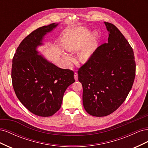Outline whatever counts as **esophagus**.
Masks as SVG:
<instances>
[{
	"instance_id": "esophagus-1",
	"label": "esophagus",
	"mask_w": 148,
	"mask_h": 148,
	"mask_svg": "<svg viewBox=\"0 0 148 148\" xmlns=\"http://www.w3.org/2000/svg\"><path fill=\"white\" fill-rule=\"evenodd\" d=\"M78 73H74V78H75V81H77V80H78Z\"/></svg>"
}]
</instances>
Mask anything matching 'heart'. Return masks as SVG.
<instances>
[{
    "mask_svg": "<svg viewBox=\"0 0 148 148\" xmlns=\"http://www.w3.org/2000/svg\"><path fill=\"white\" fill-rule=\"evenodd\" d=\"M97 33H93L92 36L89 40V41L85 45L78 53V57L79 60L82 63H86L88 62L92 57L94 53H95L97 45ZM77 39L70 38L67 40L65 44L66 49L69 52H71L74 49V44L75 42H77ZM62 57L64 60L67 64H70L72 61V57L66 54V53H62Z\"/></svg>",
    "mask_w": 148,
    "mask_h": 148,
    "instance_id": "obj_1",
    "label": "heart"
}]
</instances>
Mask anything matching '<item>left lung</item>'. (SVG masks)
<instances>
[{
  "label": "left lung",
  "mask_w": 148,
  "mask_h": 148,
  "mask_svg": "<svg viewBox=\"0 0 148 148\" xmlns=\"http://www.w3.org/2000/svg\"><path fill=\"white\" fill-rule=\"evenodd\" d=\"M104 24L108 42L98 47L78 71L84 108L95 117H104L117 110L127 98L135 77L133 49L115 26Z\"/></svg>",
  "instance_id": "obj_1"
}]
</instances>
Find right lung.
Wrapping results in <instances>:
<instances>
[{
	"instance_id": "add662e5",
	"label": "right lung",
	"mask_w": 148,
	"mask_h": 148,
	"mask_svg": "<svg viewBox=\"0 0 148 148\" xmlns=\"http://www.w3.org/2000/svg\"><path fill=\"white\" fill-rule=\"evenodd\" d=\"M59 23L34 30L21 41L12 60V79L18 97L26 109L40 117H50L60 108L64 92L75 82L73 71L62 69L39 55L45 36Z\"/></svg>"
}]
</instances>
